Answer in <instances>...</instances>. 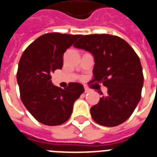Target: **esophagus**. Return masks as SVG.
<instances>
[{"mask_svg": "<svg viewBox=\"0 0 157 157\" xmlns=\"http://www.w3.org/2000/svg\"><path fill=\"white\" fill-rule=\"evenodd\" d=\"M84 89H85V92H86V93H87V92H90V91H91V90H90L88 87H86V86H84Z\"/></svg>", "mask_w": 157, "mask_h": 157, "instance_id": "1", "label": "esophagus"}]
</instances>
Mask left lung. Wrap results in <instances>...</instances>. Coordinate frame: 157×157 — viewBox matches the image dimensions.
<instances>
[{
  "mask_svg": "<svg viewBox=\"0 0 157 157\" xmlns=\"http://www.w3.org/2000/svg\"><path fill=\"white\" fill-rule=\"evenodd\" d=\"M74 46L93 55L91 81L108 88L107 94L91 108L93 120L109 127L123 123L141 99L144 75L140 57L123 39L108 34L82 36Z\"/></svg>",
  "mask_w": 157,
  "mask_h": 157,
  "instance_id": "8db88e82",
  "label": "left lung"
}]
</instances>
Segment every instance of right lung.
Instances as JSON below:
<instances>
[{
	"mask_svg": "<svg viewBox=\"0 0 157 157\" xmlns=\"http://www.w3.org/2000/svg\"><path fill=\"white\" fill-rule=\"evenodd\" d=\"M81 35L53 32L40 36L26 48L18 63L20 97L30 113L47 126L66 122L84 87L70 82L62 89L52 83L51 73L63 66V55Z\"/></svg>",
	"mask_w": 157,
	"mask_h": 157,
	"instance_id": "right-lung-1",
	"label": "right lung"
}]
</instances>
